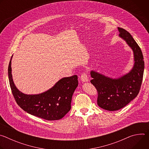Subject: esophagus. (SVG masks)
Here are the masks:
<instances>
[{
  "instance_id": "esophagus-1",
  "label": "esophagus",
  "mask_w": 149,
  "mask_h": 149,
  "mask_svg": "<svg viewBox=\"0 0 149 149\" xmlns=\"http://www.w3.org/2000/svg\"><path fill=\"white\" fill-rule=\"evenodd\" d=\"M81 79L82 82L88 81V78L87 72H83L81 75Z\"/></svg>"
}]
</instances>
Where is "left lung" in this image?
Listing matches in <instances>:
<instances>
[{
  "mask_svg": "<svg viewBox=\"0 0 149 149\" xmlns=\"http://www.w3.org/2000/svg\"><path fill=\"white\" fill-rule=\"evenodd\" d=\"M119 36L123 39L132 49L134 64L132 70L118 78L105 77L91 71V83L98 93L97 104L100 107L108 110H118L135 98L140 90L143 81L144 62L141 50L129 32L118 28Z\"/></svg>",
  "mask_w": 149,
  "mask_h": 149,
  "instance_id": "left-lung-1",
  "label": "left lung"
}]
</instances>
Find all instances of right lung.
<instances>
[{
  "instance_id": "obj_1",
  "label": "right lung",
  "mask_w": 149,
  "mask_h": 149,
  "mask_svg": "<svg viewBox=\"0 0 149 149\" xmlns=\"http://www.w3.org/2000/svg\"><path fill=\"white\" fill-rule=\"evenodd\" d=\"M11 61L12 58L8 67L9 84L19 107L31 115L47 120H57L64 117L71 110L72 95L78 84L77 75L61 79L43 93L27 95L19 91L13 81Z\"/></svg>"
}]
</instances>
